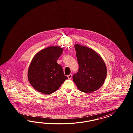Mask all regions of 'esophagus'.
Here are the masks:
<instances>
[{"mask_svg":"<svg viewBox=\"0 0 133 133\" xmlns=\"http://www.w3.org/2000/svg\"><path fill=\"white\" fill-rule=\"evenodd\" d=\"M68 79H71V78H72V74H70V75H68Z\"/></svg>","mask_w":133,"mask_h":133,"instance_id":"1","label":"esophagus"}]
</instances>
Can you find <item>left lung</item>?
Returning <instances> with one entry per match:
<instances>
[{"mask_svg": "<svg viewBox=\"0 0 133 133\" xmlns=\"http://www.w3.org/2000/svg\"><path fill=\"white\" fill-rule=\"evenodd\" d=\"M78 71L72 79L81 92L92 93L101 88L107 76V68L101 56L92 49L75 45Z\"/></svg>", "mask_w": 133, "mask_h": 133, "instance_id": "left-lung-1", "label": "left lung"}]
</instances>
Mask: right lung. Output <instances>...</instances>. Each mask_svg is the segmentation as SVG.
<instances>
[{
	"label": "right lung",
	"instance_id": "obj_1",
	"mask_svg": "<svg viewBox=\"0 0 133 133\" xmlns=\"http://www.w3.org/2000/svg\"><path fill=\"white\" fill-rule=\"evenodd\" d=\"M63 49L58 46L43 49L32 58L28 71V79L32 87L42 94L56 91L68 77L57 63Z\"/></svg>",
	"mask_w": 133,
	"mask_h": 133
}]
</instances>
